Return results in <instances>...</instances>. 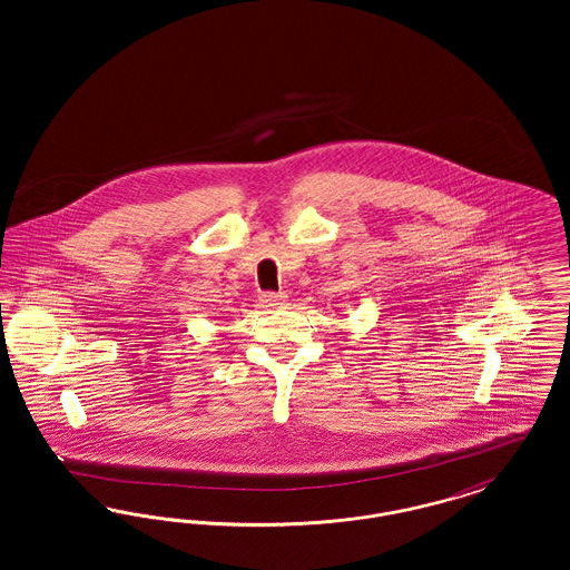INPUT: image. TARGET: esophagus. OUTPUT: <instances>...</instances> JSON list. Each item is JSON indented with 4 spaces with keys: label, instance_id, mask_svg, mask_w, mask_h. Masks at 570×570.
<instances>
[{
    "label": "esophagus",
    "instance_id": "esophagus-1",
    "mask_svg": "<svg viewBox=\"0 0 570 570\" xmlns=\"http://www.w3.org/2000/svg\"><path fill=\"white\" fill-rule=\"evenodd\" d=\"M258 298H261V303H263L265 307H275V305L282 303V295H275V293H263Z\"/></svg>",
    "mask_w": 570,
    "mask_h": 570
}]
</instances>
